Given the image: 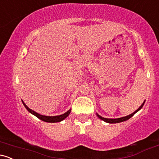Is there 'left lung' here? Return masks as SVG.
<instances>
[{
	"label": "left lung",
	"instance_id": "obj_1",
	"mask_svg": "<svg viewBox=\"0 0 159 159\" xmlns=\"http://www.w3.org/2000/svg\"><path fill=\"white\" fill-rule=\"evenodd\" d=\"M144 102H145V101H144L143 103L141 105H140V107H139V108H138V110H136L135 111H134V113H132V114L128 115V116H123V117H121V118H117V119H107V118H104V117H102V116H99V115H98V114H96V115H97V116H98V118H99V119L104 120V121L106 122V123H121V122L126 121V120H128L129 119H130V118L132 117V116H134V114H135V113H137L138 111H140V109L142 108V107H143V105H144Z\"/></svg>",
	"mask_w": 159,
	"mask_h": 159
}]
</instances>
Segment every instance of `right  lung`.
Returning a JSON list of instances; mask_svg holds the SVG:
<instances>
[{"label":"right lung","instance_id":"1","mask_svg":"<svg viewBox=\"0 0 159 159\" xmlns=\"http://www.w3.org/2000/svg\"><path fill=\"white\" fill-rule=\"evenodd\" d=\"M22 103H23L24 106L26 107V109L29 111V112L31 113L32 114L35 115L36 117L39 118V120H43V121H44V122H47V123H57V122H61L63 120H64L65 118H66L71 112V110H69L67 111L66 113H65V114H63L62 115H59V116H44V115H41L39 114H38V113H36V112H35V111H34L33 110H31V109L29 108V107H27L25 103H24L23 101H22Z\"/></svg>","mask_w":159,"mask_h":159}]
</instances>
